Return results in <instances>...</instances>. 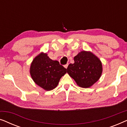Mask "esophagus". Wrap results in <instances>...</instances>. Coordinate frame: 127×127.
I'll list each match as a JSON object with an SVG mask.
<instances>
[{
	"instance_id": "esophagus-1",
	"label": "esophagus",
	"mask_w": 127,
	"mask_h": 127,
	"mask_svg": "<svg viewBox=\"0 0 127 127\" xmlns=\"http://www.w3.org/2000/svg\"><path fill=\"white\" fill-rule=\"evenodd\" d=\"M68 65H69V64H66V65H64V67H65L66 69H67V66H68Z\"/></svg>"
}]
</instances>
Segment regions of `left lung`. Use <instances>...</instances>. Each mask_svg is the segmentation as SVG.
<instances>
[{"mask_svg": "<svg viewBox=\"0 0 127 127\" xmlns=\"http://www.w3.org/2000/svg\"><path fill=\"white\" fill-rule=\"evenodd\" d=\"M74 64H70L67 73L78 86L88 88L99 79L102 73V62L90 51H83L74 57Z\"/></svg>", "mask_w": 127, "mask_h": 127, "instance_id": "8db88e82", "label": "left lung"}]
</instances>
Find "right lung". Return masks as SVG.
Listing matches in <instances>:
<instances>
[{
	"mask_svg": "<svg viewBox=\"0 0 127 127\" xmlns=\"http://www.w3.org/2000/svg\"><path fill=\"white\" fill-rule=\"evenodd\" d=\"M66 73V69L58 61H53L47 54L41 53L31 64L30 73L33 80L46 91H50L58 86L61 78Z\"/></svg>",
	"mask_w": 127,
	"mask_h": 127,
	"instance_id": "add662e5",
	"label": "right lung"
}]
</instances>
